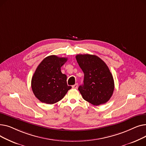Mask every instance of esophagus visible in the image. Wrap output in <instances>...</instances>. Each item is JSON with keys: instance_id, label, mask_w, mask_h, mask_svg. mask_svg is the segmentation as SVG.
Returning a JSON list of instances; mask_svg holds the SVG:
<instances>
[{"instance_id": "1", "label": "esophagus", "mask_w": 146, "mask_h": 146, "mask_svg": "<svg viewBox=\"0 0 146 146\" xmlns=\"http://www.w3.org/2000/svg\"><path fill=\"white\" fill-rule=\"evenodd\" d=\"M78 83H76L75 85H74L72 86V88H73V89H77V88H78Z\"/></svg>"}]
</instances>
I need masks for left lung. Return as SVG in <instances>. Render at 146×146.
Segmentation results:
<instances>
[{"label": "left lung", "instance_id": "obj_1", "mask_svg": "<svg viewBox=\"0 0 146 146\" xmlns=\"http://www.w3.org/2000/svg\"><path fill=\"white\" fill-rule=\"evenodd\" d=\"M76 58L84 73L83 85L78 88L83 98L96 106L108 102L114 90L113 76L108 67L95 55L78 54Z\"/></svg>", "mask_w": 146, "mask_h": 146}]
</instances>
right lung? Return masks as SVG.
Segmentation results:
<instances>
[{"label":"right lung","instance_id":"1","mask_svg":"<svg viewBox=\"0 0 146 146\" xmlns=\"http://www.w3.org/2000/svg\"><path fill=\"white\" fill-rule=\"evenodd\" d=\"M67 60L65 57L49 56L37 67L32 78L31 88L35 97L41 102L55 104L72 88L67 84V76L61 72V66Z\"/></svg>","mask_w":146,"mask_h":146}]
</instances>
